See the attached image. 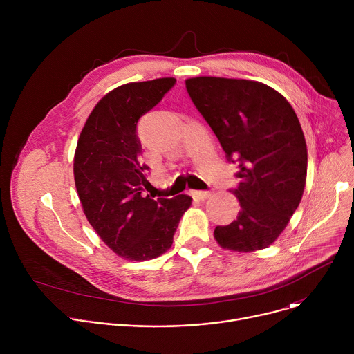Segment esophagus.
<instances>
[{
    "mask_svg": "<svg viewBox=\"0 0 354 354\" xmlns=\"http://www.w3.org/2000/svg\"><path fill=\"white\" fill-rule=\"evenodd\" d=\"M193 197L198 198V200H206L212 196V192H203V190H196V192H192Z\"/></svg>",
    "mask_w": 354,
    "mask_h": 354,
    "instance_id": "esophagus-1",
    "label": "esophagus"
}]
</instances>
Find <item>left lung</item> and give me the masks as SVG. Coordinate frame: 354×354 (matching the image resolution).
Returning a JSON list of instances; mask_svg holds the SVG:
<instances>
[{"mask_svg": "<svg viewBox=\"0 0 354 354\" xmlns=\"http://www.w3.org/2000/svg\"><path fill=\"white\" fill-rule=\"evenodd\" d=\"M196 109L217 136L241 178L232 192L236 220L216 227L223 249L255 252L272 245L297 210L307 179V144L288 100L266 84L221 77L187 78Z\"/></svg>", "mask_w": 354, "mask_h": 354, "instance_id": "left-lung-1", "label": "left lung"}]
</instances>
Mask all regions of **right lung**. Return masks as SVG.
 I'll return each mask as SVG.
<instances>
[{
  "label": "right lung",
  "instance_id": "obj_1",
  "mask_svg": "<svg viewBox=\"0 0 354 354\" xmlns=\"http://www.w3.org/2000/svg\"><path fill=\"white\" fill-rule=\"evenodd\" d=\"M172 77L129 82L108 92L89 113L74 154V180L84 214L95 232L126 261H149L172 246L192 197L142 196L138 119L175 85Z\"/></svg>",
  "mask_w": 354,
  "mask_h": 354
}]
</instances>
